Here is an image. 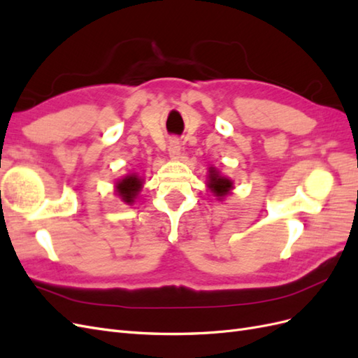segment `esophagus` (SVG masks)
<instances>
[{
	"label": "esophagus",
	"mask_w": 358,
	"mask_h": 358,
	"mask_svg": "<svg viewBox=\"0 0 358 358\" xmlns=\"http://www.w3.org/2000/svg\"><path fill=\"white\" fill-rule=\"evenodd\" d=\"M169 154L173 159H178L180 158V143L178 138H171L170 143H169Z\"/></svg>",
	"instance_id": "obj_1"
}]
</instances>
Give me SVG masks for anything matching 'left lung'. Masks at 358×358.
Wrapping results in <instances>:
<instances>
[{
    "label": "left lung",
    "instance_id": "1",
    "mask_svg": "<svg viewBox=\"0 0 358 358\" xmlns=\"http://www.w3.org/2000/svg\"><path fill=\"white\" fill-rule=\"evenodd\" d=\"M210 180H209V188L213 191V194L216 197H224L227 192L231 189V180H229L227 178L220 176V173L216 171L215 169H210Z\"/></svg>",
    "mask_w": 358,
    "mask_h": 358
}]
</instances>
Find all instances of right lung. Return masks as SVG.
<instances>
[{
    "label": "right lung",
    "mask_w": 358,
    "mask_h": 358,
    "mask_svg": "<svg viewBox=\"0 0 358 358\" xmlns=\"http://www.w3.org/2000/svg\"><path fill=\"white\" fill-rule=\"evenodd\" d=\"M117 194L121 196V199L127 203H133L137 192L142 188V180H140L136 175L127 176L121 182H117Z\"/></svg>",
    "instance_id": "obj_1"
}]
</instances>
